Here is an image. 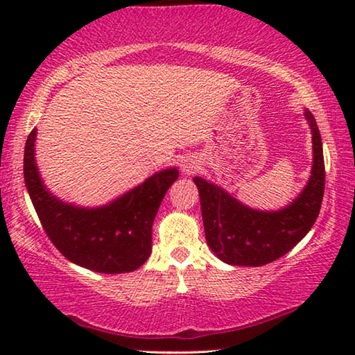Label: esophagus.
<instances>
[{
  "label": "esophagus",
  "mask_w": 355,
  "mask_h": 355,
  "mask_svg": "<svg viewBox=\"0 0 355 355\" xmlns=\"http://www.w3.org/2000/svg\"><path fill=\"white\" fill-rule=\"evenodd\" d=\"M182 171L183 173H186V175H192V173L199 171V164H197L194 159H184L182 164Z\"/></svg>",
  "instance_id": "obj_1"
}]
</instances>
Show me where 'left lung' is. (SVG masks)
Segmentation results:
<instances>
[{
  "label": "left lung",
  "mask_w": 355,
  "mask_h": 355,
  "mask_svg": "<svg viewBox=\"0 0 355 355\" xmlns=\"http://www.w3.org/2000/svg\"><path fill=\"white\" fill-rule=\"evenodd\" d=\"M313 139V167L304 191L286 208L260 211L243 205L219 186L194 178L200 196L205 238L222 261L236 266H263L288 254L302 239L320 214L326 169L320 128L305 111Z\"/></svg>",
  "instance_id": "1"
}]
</instances>
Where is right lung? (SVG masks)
Segmentation results:
<instances>
[{
    "label": "right lung",
    "instance_id": "obj_1",
    "mask_svg": "<svg viewBox=\"0 0 355 355\" xmlns=\"http://www.w3.org/2000/svg\"><path fill=\"white\" fill-rule=\"evenodd\" d=\"M35 128L25 146V183L46 236L71 263L95 272L122 274L142 266L152 252V225L161 200L178 178L175 167L100 208L64 203L46 191L34 158Z\"/></svg>",
    "mask_w": 355,
    "mask_h": 355
}]
</instances>
